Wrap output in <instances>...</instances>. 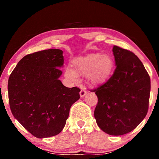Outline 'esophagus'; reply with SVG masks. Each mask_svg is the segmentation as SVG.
I'll return each instance as SVG.
<instances>
[{"label":"esophagus","mask_w":159,"mask_h":159,"mask_svg":"<svg viewBox=\"0 0 159 159\" xmlns=\"http://www.w3.org/2000/svg\"><path fill=\"white\" fill-rule=\"evenodd\" d=\"M86 89L85 88H81V89H80V98H83V97H84L85 95L86 94Z\"/></svg>","instance_id":"1"}]
</instances>
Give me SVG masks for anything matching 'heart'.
Segmentation results:
<instances>
[{"label": "heart", "mask_w": 159, "mask_h": 159, "mask_svg": "<svg viewBox=\"0 0 159 159\" xmlns=\"http://www.w3.org/2000/svg\"><path fill=\"white\" fill-rule=\"evenodd\" d=\"M73 63L74 71L68 67L65 71L66 76L76 80L77 75H87L88 81L93 85H99L105 81L113 68L112 58L107 54H89L76 59Z\"/></svg>", "instance_id": "obj_1"}]
</instances>
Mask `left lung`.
<instances>
[{"label": "left lung", "mask_w": 159, "mask_h": 159, "mask_svg": "<svg viewBox=\"0 0 159 159\" xmlns=\"http://www.w3.org/2000/svg\"><path fill=\"white\" fill-rule=\"evenodd\" d=\"M116 69L103 85L91 91L98 96L94 116L102 130L122 135L133 130L149 108L150 77L139 59L131 51L113 47Z\"/></svg>", "instance_id": "1"}]
</instances>
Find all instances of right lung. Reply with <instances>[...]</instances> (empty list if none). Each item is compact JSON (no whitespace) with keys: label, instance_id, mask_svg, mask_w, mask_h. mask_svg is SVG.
Wrapping results in <instances>:
<instances>
[{"label":"right lung","instance_id":"add662e5","mask_svg":"<svg viewBox=\"0 0 159 159\" xmlns=\"http://www.w3.org/2000/svg\"><path fill=\"white\" fill-rule=\"evenodd\" d=\"M62 50L49 49L29 54L19 61L8 80L12 114L38 138L55 136L63 130L72 104L80 98L77 87L66 88L59 78Z\"/></svg>","mask_w":159,"mask_h":159}]
</instances>
